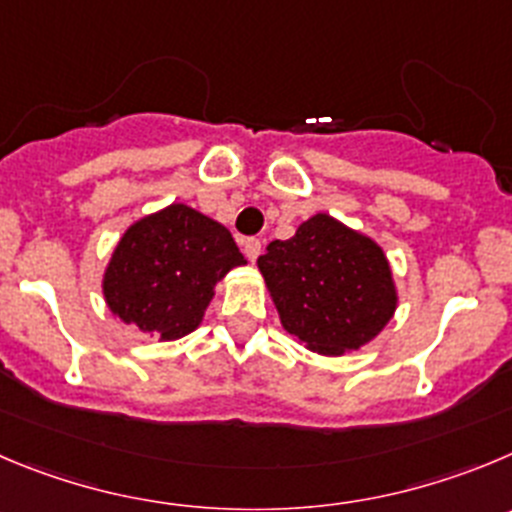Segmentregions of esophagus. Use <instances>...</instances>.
Masks as SVG:
<instances>
[{
    "instance_id": "obj_1",
    "label": "esophagus",
    "mask_w": 512,
    "mask_h": 512,
    "mask_svg": "<svg viewBox=\"0 0 512 512\" xmlns=\"http://www.w3.org/2000/svg\"><path fill=\"white\" fill-rule=\"evenodd\" d=\"M242 250H245V257H247V260L255 262L257 257H260V252H262V242H260V240H255V237H250V240L242 242Z\"/></svg>"
}]
</instances>
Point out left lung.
<instances>
[{"label":"left lung","mask_w":512,"mask_h":512,"mask_svg":"<svg viewBox=\"0 0 512 512\" xmlns=\"http://www.w3.org/2000/svg\"><path fill=\"white\" fill-rule=\"evenodd\" d=\"M285 331L321 356H346L374 341L399 305L384 247L326 212L257 257Z\"/></svg>","instance_id":"obj_1"}]
</instances>
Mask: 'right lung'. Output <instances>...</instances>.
<instances>
[{
    "instance_id": "add662e5",
    "label": "right lung",
    "mask_w": 512,
    "mask_h": 512,
    "mask_svg": "<svg viewBox=\"0 0 512 512\" xmlns=\"http://www.w3.org/2000/svg\"><path fill=\"white\" fill-rule=\"evenodd\" d=\"M245 262L224 224L174 202L121 234L100 293L121 326L176 341L202 326L219 280Z\"/></svg>"
}]
</instances>
